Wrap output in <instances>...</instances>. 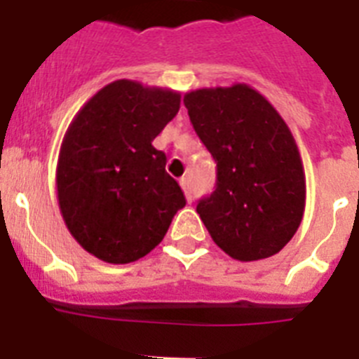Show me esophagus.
I'll return each mask as SVG.
<instances>
[{
  "label": "esophagus",
  "mask_w": 359,
  "mask_h": 359,
  "mask_svg": "<svg viewBox=\"0 0 359 359\" xmlns=\"http://www.w3.org/2000/svg\"><path fill=\"white\" fill-rule=\"evenodd\" d=\"M179 182H180V186H182V189H184L186 198H188V201H194V195H191V182H189L188 177H182Z\"/></svg>",
  "instance_id": "obj_1"
}]
</instances>
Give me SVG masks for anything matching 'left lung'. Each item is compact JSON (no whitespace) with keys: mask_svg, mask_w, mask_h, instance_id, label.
<instances>
[{"mask_svg":"<svg viewBox=\"0 0 359 359\" xmlns=\"http://www.w3.org/2000/svg\"><path fill=\"white\" fill-rule=\"evenodd\" d=\"M184 105L217 162L215 191L197 204L213 243L245 263L281 252L299 228L306 198L287 122L246 83L195 89Z\"/></svg>","mask_w":359,"mask_h":359,"instance_id":"1","label":"left lung"}]
</instances>
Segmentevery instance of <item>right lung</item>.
<instances>
[{
	"label": "right lung",
	"mask_w": 359,
	"mask_h": 359,
	"mask_svg": "<svg viewBox=\"0 0 359 359\" xmlns=\"http://www.w3.org/2000/svg\"><path fill=\"white\" fill-rule=\"evenodd\" d=\"M179 109L180 93L116 80L83 104L63 137L60 212L78 245L105 263L149 254L186 206L151 144Z\"/></svg>",
	"instance_id": "1"
}]
</instances>
